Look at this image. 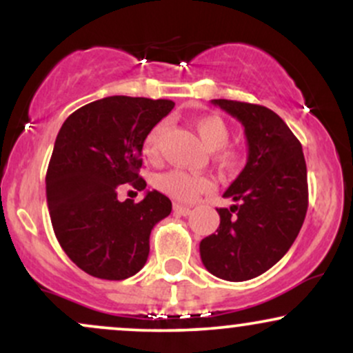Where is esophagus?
Returning a JSON list of instances; mask_svg holds the SVG:
<instances>
[{"label":"esophagus","mask_w":353,"mask_h":353,"mask_svg":"<svg viewBox=\"0 0 353 353\" xmlns=\"http://www.w3.org/2000/svg\"><path fill=\"white\" fill-rule=\"evenodd\" d=\"M174 212L179 214V216H189L192 212L190 205H182V204H174Z\"/></svg>","instance_id":"1"}]
</instances>
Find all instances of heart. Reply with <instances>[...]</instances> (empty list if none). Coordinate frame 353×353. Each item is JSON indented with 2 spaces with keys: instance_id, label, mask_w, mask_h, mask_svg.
<instances>
[{
  "instance_id": "1",
  "label": "heart",
  "mask_w": 353,
  "mask_h": 353,
  "mask_svg": "<svg viewBox=\"0 0 353 353\" xmlns=\"http://www.w3.org/2000/svg\"><path fill=\"white\" fill-rule=\"evenodd\" d=\"M197 134L201 141L204 143L209 151H214L216 159L225 168H230L237 163V154L232 149H228L225 145L229 143V128L224 121L219 116H204L196 119L194 123ZM165 131V123L156 124L149 131V134L144 139V154L149 159H154L157 156V149H159L161 137ZM156 185L168 194L169 197L177 201H192L202 192H205L210 188L209 177L202 176V174H194L182 171V169H172L161 174L157 177Z\"/></svg>"
}]
</instances>
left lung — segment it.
I'll use <instances>...</instances> for the list:
<instances>
[{
	"label": "left lung",
	"instance_id": "left-lung-1",
	"mask_svg": "<svg viewBox=\"0 0 353 353\" xmlns=\"http://www.w3.org/2000/svg\"><path fill=\"white\" fill-rule=\"evenodd\" d=\"M244 125L247 164L224 197L236 204L217 209L216 234L202 239V264L210 274L242 282L264 274L299 236L307 208V165L302 144L269 108L212 99Z\"/></svg>",
	"mask_w": 353,
	"mask_h": 353
}]
</instances>
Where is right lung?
<instances>
[{
	"mask_svg": "<svg viewBox=\"0 0 353 353\" xmlns=\"http://www.w3.org/2000/svg\"><path fill=\"white\" fill-rule=\"evenodd\" d=\"M172 108L169 99L109 96L61 125L46 172L48 209L59 245L92 277L124 281L139 272L152 228L171 214V201L157 190L134 204L117 199V189H145L144 139Z\"/></svg>",
	"mask_w": 353,
	"mask_h": 353,
	"instance_id": "1",
	"label": "right lung"
}]
</instances>
